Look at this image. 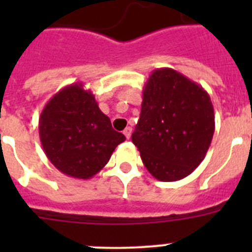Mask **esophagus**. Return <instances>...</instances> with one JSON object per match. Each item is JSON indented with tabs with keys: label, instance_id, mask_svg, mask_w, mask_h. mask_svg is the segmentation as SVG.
I'll return each instance as SVG.
<instances>
[{
	"label": "esophagus",
	"instance_id": "34e87169",
	"mask_svg": "<svg viewBox=\"0 0 252 252\" xmlns=\"http://www.w3.org/2000/svg\"><path fill=\"white\" fill-rule=\"evenodd\" d=\"M131 132H132V128H131V127H126L124 130V135L126 136V139H127V140L131 137Z\"/></svg>",
	"mask_w": 252,
	"mask_h": 252
}]
</instances>
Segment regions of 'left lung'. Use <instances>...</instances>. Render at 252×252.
I'll use <instances>...</instances> for the list:
<instances>
[{"instance_id": "left-lung-1", "label": "left lung", "mask_w": 252, "mask_h": 252, "mask_svg": "<svg viewBox=\"0 0 252 252\" xmlns=\"http://www.w3.org/2000/svg\"><path fill=\"white\" fill-rule=\"evenodd\" d=\"M213 133L215 111L203 87L174 69H155L131 136L149 173L161 182L188 177L203 161Z\"/></svg>"}]
</instances>
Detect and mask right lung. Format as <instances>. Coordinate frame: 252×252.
Returning <instances> with one entry per match:
<instances>
[{"mask_svg": "<svg viewBox=\"0 0 252 252\" xmlns=\"http://www.w3.org/2000/svg\"><path fill=\"white\" fill-rule=\"evenodd\" d=\"M39 136L51 164L77 179L97 174L126 140L113 130L82 82L64 87L49 99L40 115Z\"/></svg>", "mask_w": 252, "mask_h": 252, "instance_id": "obj_1", "label": "right lung"}]
</instances>
